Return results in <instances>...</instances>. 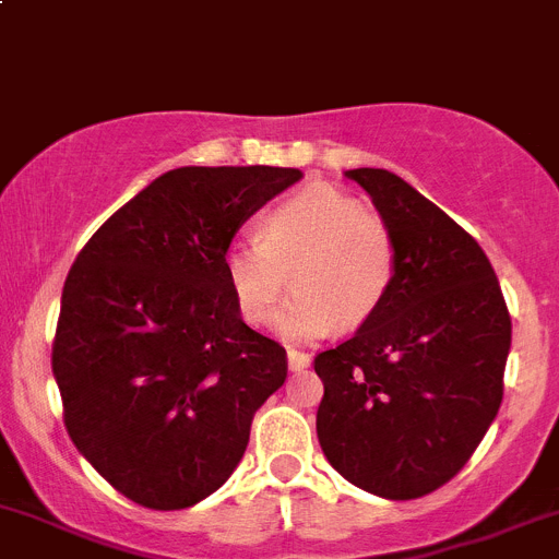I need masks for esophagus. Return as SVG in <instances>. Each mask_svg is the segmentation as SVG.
Instances as JSON below:
<instances>
[{
	"label": "esophagus",
	"instance_id": "34e87169",
	"mask_svg": "<svg viewBox=\"0 0 559 559\" xmlns=\"http://www.w3.org/2000/svg\"><path fill=\"white\" fill-rule=\"evenodd\" d=\"M286 359H289V370H304V367H309L311 356L306 354V350L289 348V350H286Z\"/></svg>",
	"mask_w": 559,
	"mask_h": 559
}]
</instances>
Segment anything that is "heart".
<instances>
[{"label": "heart", "mask_w": 559, "mask_h": 559, "mask_svg": "<svg viewBox=\"0 0 559 559\" xmlns=\"http://www.w3.org/2000/svg\"><path fill=\"white\" fill-rule=\"evenodd\" d=\"M289 273L295 295L278 317L281 334L314 340L336 325L359 329L390 298L399 245L354 194L311 183L261 214L255 242H234L223 253V275L250 325L273 320Z\"/></svg>", "instance_id": "1"}]
</instances>
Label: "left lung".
I'll return each mask as SVG.
<instances>
[{"label": "left lung", "instance_id": "1", "mask_svg": "<svg viewBox=\"0 0 559 559\" xmlns=\"http://www.w3.org/2000/svg\"><path fill=\"white\" fill-rule=\"evenodd\" d=\"M390 225L399 275L350 340L314 356L323 454L350 485L406 501L462 471L504 399L512 320L474 236L386 169H350Z\"/></svg>", "mask_w": 559, "mask_h": 559}]
</instances>
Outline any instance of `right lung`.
Here are the masks:
<instances>
[{"label":"right lung","mask_w":559,"mask_h":559,"mask_svg":"<svg viewBox=\"0 0 559 559\" xmlns=\"http://www.w3.org/2000/svg\"><path fill=\"white\" fill-rule=\"evenodd\" d=\"M284 167H180L110 214L63 284L52 373L63 424L108 485L186 510L228 481L286 350L245 325L223 253L300 180Z\"/></svg>","instance_id":"right-lung-1"}]
</instances>
